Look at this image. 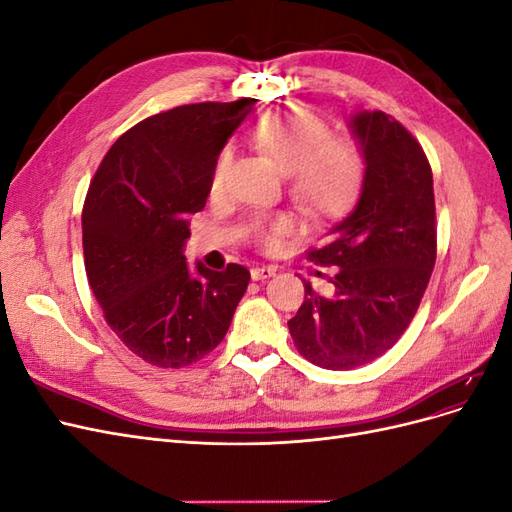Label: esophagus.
I'll list each match as a JSON object with an SVG mask.
<instances>
[{
  "label": "esophagus",
  "mask_w": 512,
  "mask_h": 512,
  "mask_svg": "<svg viewBox=\"0 0 512 512\" xmlns=\"http://www.w3.org/2000/svg\"><path fill=\"white\" fill-rule=\"evenodd\" d=\"M275 275L273 267H254L252 269V280L260 282V280H269V277Z\"/></svg>",
  "instance_id": "obj_1"
}]
</instances>
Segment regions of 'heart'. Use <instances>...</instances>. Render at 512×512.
I'll return each instance as SVG.
<instances>
[{
	"label": "heart",
	"instance_id": "obj_1",
	"mask_svg": "<svg viewBox=\"0 0 512 512\" xmlns=\"http://www.w3.org/2000/svg\"><path fill=\"white\" fill-rule=\"evenodd\" d=\"M252 143L290 175V192L318 218L342 211L363 175L361 151L350 138L331 136L329 123L303 106H290L262 117L250 130ZM232 151L226 147L213 162L209 185L213 192L224 190ZM254 239L265 250H273L277 239L292 230L288 215L258 218L252 226Z\"/></svg>",
	"mask_w": 512,
	"mask_h": 512
}]
</instances>
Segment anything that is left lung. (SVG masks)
<instances>
[{
  "label": "left lung",
  "instance_id": "1",
  "mask_svg": "<svg viewBox=\"0 0 512 512\" xmlns=\"http://www.w3.org/2000/svg\"><path fill=\"white\" fill-rule=\"evenodd\" d=\"M365 177L354 211L307 258L337 267L333 292L309 282L288 329L309 363L354 369L391 350L412 322L436 265L433 175L421 143L382 111L352 117Z\"/></svg>",
  "mask_w": 512,
  "mask_h": 512
}]
</instances>
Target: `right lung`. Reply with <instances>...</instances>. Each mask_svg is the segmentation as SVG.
Segmentation results:
<instances>
[{
  "label": "right lung",
  "instance_id": "add662e5",
  "mask_svg": "<svg viewBox=\"0 0 512 512\" xmlns=\"http://www.w3.org/2000/svg\"><path fill=\"white\" fill-rule=\"evenodd\" d=\"M252 98L175 106L138 121L108 149L85 196L83 254L108 327L162 369L188 367L218 348L250 284L230 265L190 273L188 218L205 209L209 177Z\"/></svg>",
  "mask_w": 512,
  "mask_h": 512
}]
</instances>
